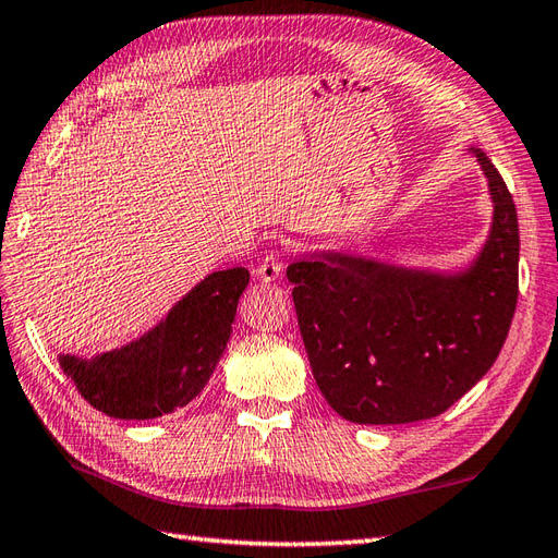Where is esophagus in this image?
<instances>
[{"instance_id": "34e87169", "label": "esophagus", "mask_w": 558, "mask_h": 558, "mask_svg": "<svg viewBox=\"0 0 558 558\" xmlns=\"http://www.w3.org/2000/svg\"><path fill=\"white\" fill-rule=\"evenodd\" d=\"M281 271H283V265H281L277 253L265 255L263 259H259V265L255 267V275L259 277V281H265V283L277 281L281 277Z\"/></svg>"}]
</instances>
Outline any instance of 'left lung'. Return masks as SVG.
<instances>
[{"label":"left lung","instance_id":"8db88e82","mask_svg":"<svg viewBox=\"0 0 558 558\" xmlns=\"http://www.w3.org/2000/svg\"><path fill=\"white\" fill-rule=\"evenodd\" d=\"M494 203L482 253L458 275L319 253L289 265L317 387L357 425L435 417L487 375L518 301V215L489 157L473 147Z\"/></svg>","mask_w":558,"mask_h":558}]
</instances>
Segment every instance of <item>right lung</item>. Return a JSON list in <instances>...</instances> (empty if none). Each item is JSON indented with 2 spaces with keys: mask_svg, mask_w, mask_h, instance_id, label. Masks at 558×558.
Masks as SVG:
<instances>
[{
  "mask_svg": "<svg viewBox=\"0 0 558 558\" xmlns=\"http://www.w3.org/2000/svg\"><path fill=\"white\" fill-rule=\"evenodd\" d=\"M247 281L245 267L213 271L145 337L93 361L59 355V365L83 399L109 417L153 420L174 413L215 373Z\"/></svg>",
  "mask_w": 558,
  "mask_h": 558,
  "instance_id": "add662e5",
  "label": "right lung"
}]
</instances>
